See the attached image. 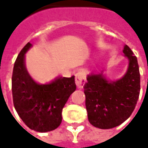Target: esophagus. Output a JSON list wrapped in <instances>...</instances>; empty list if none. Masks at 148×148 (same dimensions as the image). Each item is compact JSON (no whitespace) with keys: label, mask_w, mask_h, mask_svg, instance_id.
Returning a JSON list of instances; mask_svg holds the SVG:
<instances>
[{"label":"esophagus","mask_w":148,"mask_h":148,"mask_svg":"<svg viewBox=\"0 0 148 148\" xmlns=\"http://www.w3.org/2000/svg\"><path fill=\"white\" fill-rule=\"evenodd\" d=\"M86 74L83 71H78L75 74V83L78 89H82L84 85L86 84Z\"/></svg>","instance_id":"esophagus-1"}]
</instances>
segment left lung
<instances>
[{"mask_svg": "<svg viewBox=\"0 0 148 148\" xmlns=\"http://www.w3.org/2000/svg\"><path fill=\"white\" fill-rule=\"evenodd\" d=\"M123 52L129 61L123 77L108 80L102 71L89 74L84 86L88 120L98 128L109 129L122 124L132 115L139 99L140 74L137 58L128 46H124Z\"/></svg>", "mask_w": 148, "mask_h": 148, "instance_id": "8db88e82", "label": "left lung"}]
</instances>
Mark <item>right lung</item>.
<instances>
[{
    "mask_svg": "<svg viewBox=\"0 0 148 148\" xmlns=\"http://www.w3.org/2000/svg\"><path fill=\"white\" fill-rule=\"evenodd\" d=\"M27 42L14 63L12 90L15 109L30 129L39 132L55 130L62 122V110L76 90L74 76L58 77L47 84L37 83L28 74L25 54L32 47Z\"/></svg>",
    "mask_w": 148,
    "mask_h": 148,
    "instance_id": "add662e5",
    "label": "right lung"
}]
</instances>
